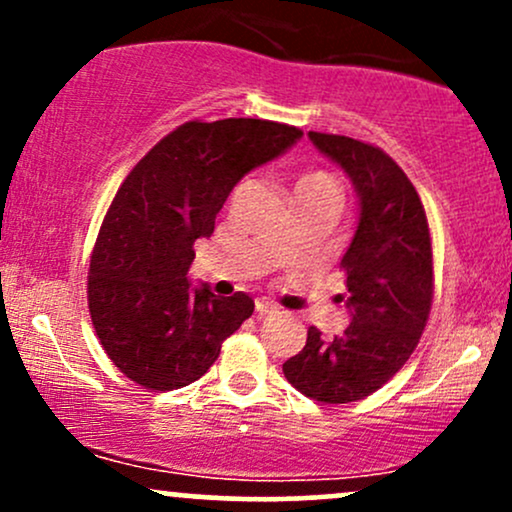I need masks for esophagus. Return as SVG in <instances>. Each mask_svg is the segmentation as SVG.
<instances>
[{
    "label": "esophagus",
    "mask_w": 512,
    "mask_h": 512,
    "mask_svg": "<svg viewBox=\"0 0 512 512\" xmlns=\"http://www.w3.org/2000/svg\"><path fill=\"white\" fill-rule=\"evenodd\" d=\"M255 310H257V317H267V315L276 313V308H274L272 303L267 301V298H257V301H255Z\"/></svg>",
    "instance_id": "1"
}]
</instances>
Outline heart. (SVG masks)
<instances>
[{
    "mask_svg": "<svg viewBox=\"0 0 512 512\" xmlns=\"http://www.w3.org/2000/svg\"><path fill=\"white\" fill-rule=\"evenodd\" d=\"M293 195H296V202L298 199L322 197V195L339 197V187H337V180H334L330 173H325V170H305L301 178L296 180V190H293Z\"/></svg>",
    "mask_w": 512,
    "mask_h": 512,
    "instance_id": "obj_1",
    "label": "heart"
}]
</instances>
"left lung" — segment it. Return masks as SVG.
<instances>
[{
	"label": "left lung",
	"mask_w": 512,
	"mask_h": 512,
	"mask_svg": "<svg viewBox=\"0 0 512 512\" xmlns=\"http://www.w3.org/2000/svg\"><path fill=\"white\" fill-rule=\"evenodd\" d=\"M308 137L358 197L356 233L339 264L351 322L332 339L310 327L284 375L315 402L346 404L380 390L419 344L433 301L431 233L419 192L383 149L339 134Z\"/></svg>",
	"instance_id": "1"
}]
</instances>
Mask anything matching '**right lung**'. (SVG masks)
Returning a JSON list of instances; mask_svg holds the SVG:
<instances>
[{"label": "right lung", "mask_w": 512, "mask_h": 512, "mask_svg": "<svg viewBox=\"0 0 512 512\" xmlns=\"http://www.w3.org/2000/svg\"><path fill=\"white\" fill-rule=\"evenodd\" d=\"M301 137L298 127L252 117L192 120L122 182L91 255L88 310L105 354L129 380L161 392L195 383L252 315L248 293L219 298L187 281L192 245L214 233L243 175Z\"/></svg>", "instance_id": "right-lung-1"}]
</instances>
